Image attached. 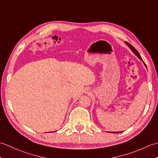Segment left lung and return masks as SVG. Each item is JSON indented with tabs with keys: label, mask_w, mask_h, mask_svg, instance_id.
<instances>
[{
	"label": "left lung",
	"mask_w": 158,
	"mask_h": 158,
	"mask_svg": "<svg viewBox=\"0 0 158 158\" xmlns=\"http://www.w3.org/2000/svg\"><path fill=\"white\" fill-rule=\"evenodd\" d=\"M126 44H127V45H128V47H129V48H130V49L132 50V51L134 53H135V54H136L137 56L139 57V59H140L141 60H142V58H141V57H140V54H139V53L138 52V51H137V50H136L135 48H134V47H133L132 45L130 44V43H127V42H126ZM143 63L145 64V62H143ZM112 133H119V132H112Z\"/></svg>",
	"instance_id": "left-lung-1"
}]
</instances>
